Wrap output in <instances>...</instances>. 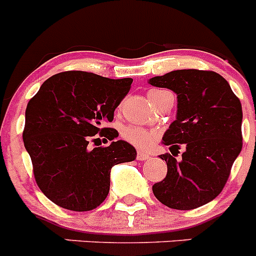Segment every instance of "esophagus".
Returning a JSON list of instances; mask_svg holds the SVG:
<instances>
[{
    "label": "esophagus",
    "instance_id": "34e87169",
    "mask_svg": "<svg viewBox=\"0 0 256 256\" xmlns=\"http://www.w3.org/2000/svg\"><path fill=\"white\" fill-rule=\"evenodd\" d=\"M148 159H150V155L142 152V151H138V154H137V160L144 162V160H148Z\"/></svg>",
    "mask_w": 256,
    "mask_h": 256
}]
</instances>
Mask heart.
I'll return each instance as SVG.
<instances>
[{
  "label": "heart",
  "instance_id": "1",
  "mask_svg": "<svg viewBox=\"0 0 256 256\" xmlns=\"http://www.w3.org/2000/svg\"><path fill=\"white\" fill-rule=\"evenodd\" d=\"M162 92L165 91L154 90V91L148 92V98H150L152 105L155 104L156 98H158ZM122 136H123V138L126 140V141L132 144L136 148H148L152 144L154 140H155L156 137V133L138 126H124L123 130H122Z\"/></svg>",
  "mask_w": 256,
  "mask_h": 256
}]
</instances>
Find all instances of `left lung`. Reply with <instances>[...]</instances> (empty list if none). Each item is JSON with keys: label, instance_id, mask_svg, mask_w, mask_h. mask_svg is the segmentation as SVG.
<instances>
[{"label": "left lung", "instance_id": "left-lung-1", "mask_svg": "<svg viewBox=\"0 0 256 256\" xmlns=\"http://www.w3.org/2000/svg\"><path fill=\"white\" fill-rule=\"evenodd\" d=\"M148 83L177 94V116L162 144L169 150L186 148L180 162L169 154L160 155L168 173L152 186L154 195L172 209L202 206L220 194L242 148L241 102L216 72L173 70Z\"/></svg>", "mask_w": 256, "mask_h": 256}]
</instances>
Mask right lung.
I'll return each mask as SVG.
<instances>
[{
    "instance_id": "obj_1",
    "label": "right lung",
    "mask_w": 256,
    "mask_h": 256,
    "mask_svg": "<svg viewBox=\"0 0 256 256\" xmlns=\"http://www.w3.org/2000/svg\"><path fill=\"white\" fill-rule=\"evenodd\" d=\"M132 82L65 72L47 79L30 98L22 140L36 182L52 202L73 212L96 209L108 194L112 166L136 159V148L123 140L88 148L97 133L110 141L118 136L102 126L112 122Z\"/></svg>"
}]
</instances>
